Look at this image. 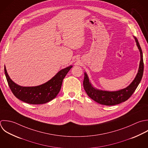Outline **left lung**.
Here are the masks:
<instances>
[{
    "label": "left lung",
    "instance_id": "8db88e82",
    "mask_svg": "<svg viewBox=\"0 0 148 148\" xmlns=\"http://www.w3.org/2000/svg\"><path fill=\"white\" fill-rule=\"evenodd\" d=\"M137 45L140 52L141 60L140 63L138 73L133 81L127 88L114 92L101 90L95 88L92 85L86 73H84V80L83 82L84 88L87 95L96 102L105 106H114L120 104L128 100L133 94L143 78L144 73L143 55L141 48L138 39L134 37Z\"/></svg>",
    "mask_w": 148,
    "mask_h": 148
}]
</instances>
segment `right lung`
Instances as JSON below:
<instances>
[{
  "mask_svg": "<svg viewBox=\"0 0 148 148\" xmlns=\"http://www.w3.org/2000/svg\"><path fill=\"white\" fill-rule=\"evenodd\" d=\"M73 66L59 71L46 83L36 86H21L14 82L8 76L5 67L4 73L8 86L14 95L20 100L30 104H42L56 97L62 87L64 78Z\"/></svg>",
  "mask_w": 148,
  "mask_h": 148,
  "instance_id": "1",
  "label": "right lung"
}]
</instances>
